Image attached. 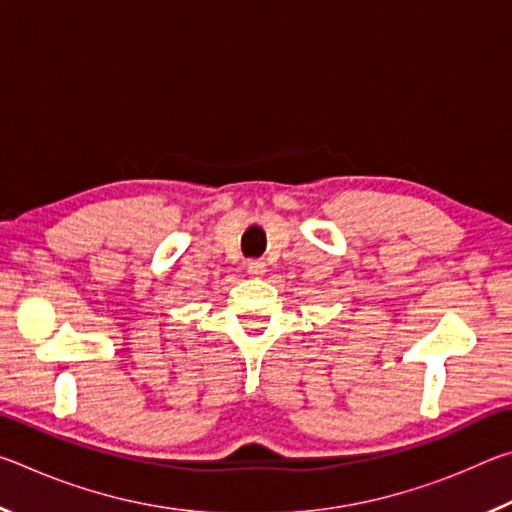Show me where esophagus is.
Returning <instances> with one entry per match:
<instances>
[{
	"label": "esophagus",
	"instance_id": "1",
	"mask_svg": "<svg viewBox=\"0 0 512 512\" xmlns=\"http://www.w3.org/2000/svg\"><path fill=\"white\" fill-rule=\"evenodd\" d=\"M248 273L255 275V277L264 275L266 273V264L262 262V259H250V262H248Z\"/></svg>",
	"mask_w": 512,
	"mask_h": 512
}]
</instances>
